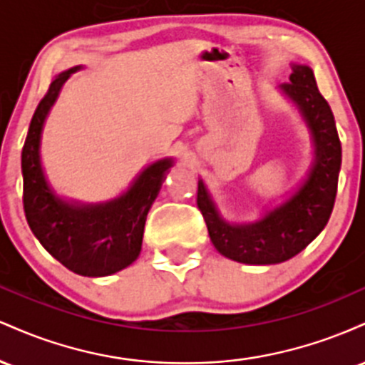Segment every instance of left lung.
Instances as JSON below:
<instances>
[{
	"label": "left lung",
	"mask_w": 365,
	"mask_h": 365,
	"mask_svg": "<svg viewBox=\"0 0 365 365\" xmlns=\"http://www.w3.org/2000/svg\"><path fill=\"white\" fill-rule=\"evenodd\" d=\"M278 89L295 104L312 139L314 158L300 185L250 223L226 221L200 178L197 190V206L217 252L254 266L288 261L319 235L333 211L341 168V144L333 111L317 89L311 66L293 63L290 83H282Z\"/></svg>",
	"instance_id": "obj_1"
}]
</instances>
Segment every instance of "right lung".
<instances>
[{
    "label": "right lung",
    "mask_w": 365,
    "mask_h": 365,
    "mask_svg": "<svg viewBox=\"0 0 365 365\" xmlns=\"http://www.w3.org/2000/svg\"><path fill=\"white\" fill-rule=\"evenodd\" d=\"M81 68L56 75L32 116L22 149L24 209L32 233L56 261L81 276L99 278L137 261L148 212L175 161L163 158L150 163L127 190L104 202L83 204L58 195L41 163V137L63 83Z\"/></svg>",
    "instance_id": "obj_1"
}]
</instances>
